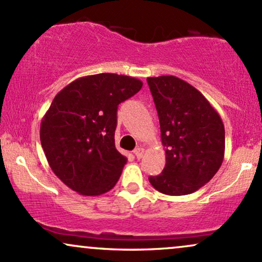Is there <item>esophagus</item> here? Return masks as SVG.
Returning <instances> with one entry per match:
<instances>
[{
    "mask_svg": "<svg viewBox=\"0 0 262 262\" xmlns=\"http://www.w3.org/2000/svg\"><path fill=\"white\" fill-rule=\"evenodd\" d=\"M133 152H134V155L137 156V159H141V158H143V155H144V149L143 148H137Z\"/></svg>",
    "mask_w": 262,
    "mask_h": 262,
    "instance_id": "obj_1",
    "label": "esophagus"
}]
</instances>
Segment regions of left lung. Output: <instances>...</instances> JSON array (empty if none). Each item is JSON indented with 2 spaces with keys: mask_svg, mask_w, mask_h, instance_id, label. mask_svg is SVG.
I'll return each instance as SVG.
<instances>
[{
  "mask_svg": "<svg viewBox=\"0 0 262 262\" xmlns=\"http://www.w3.org/2000/svg\"><path fill=\"white\" fill-rule=\"evenodd\" d=\"M158 111L166 164L149 181L159 192L183 196L217 173L224 159V124L208 100L179 77H148Z\"/></svg>",
  "mask_w": 262,
  "mask_h": 262,
  "instance_id": "obj_1",
  "label": "left lung"
}]
</instances>
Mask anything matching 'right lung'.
I'll use <instances>...</instances> for the list:
<instances>
[{
    "label": "right lung",
    "mask_w": 262,
    "mask_h": 262,
    "mask_svg": "<svg viewBox=\"0 0 262 262\" xmlns=\"http://www.w3.org/2000/svg\"><path fill=\"white\" fill-rule=\"evenodd\" d=\"M143 82L117 74L76 79L54 97L40 123V143L53 172L82 196H100L121 177L127 158L116 149L118 104Z\"/></svg>",
    "instance_id": "1"
}]
</instances>
